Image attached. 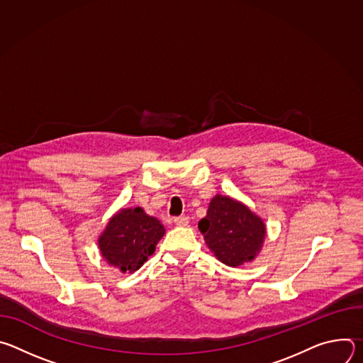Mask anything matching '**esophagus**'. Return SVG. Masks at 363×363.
<instances>
[{"instance_id": "34e87169", "label": "esophagus", "mask_w": 363, "mask_h": 363, "mask_svg": "<svg viewBox=\"0 0 363 363\" xmlns=\"http://www.w3.org/2000/svg\"><path fill=\"white\" fill-rule=\"evenodd\" d=\"M174 223H175V225H178V227H186V225L189 224V218H188L186 216L175 217V218H174Z\"/></svg>"}]
</instances>
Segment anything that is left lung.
I'll return each instance as SVG.
<instances>
[{"label":"left lung","instance_id":"8db88e82","mask_svg":"<svg viewBox=\"0 0 363 363\" xmlns=\"http://www.w3.org/2000/svg\"><path fill=\"white\" fill-rule=\"evenodd\" d=\"M208 248L230 267L251 262L260 252L266 225L248 206L227 195H216L206 217L198 223Z\"/></svg>","mask_w":363,"mask_h":363}]
</instances>
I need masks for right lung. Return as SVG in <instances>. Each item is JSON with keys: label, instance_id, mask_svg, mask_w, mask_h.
Wrapping results in <instances>:
<instances>
[{"label": "right lung", "instance_id": "obj_1", "mask_svg": "<svg viewBox=\"0 0 363 363\" xmlns=\"http://www.w3.org/2000/svg\"><path fill=\"white\" fill-rule=\"evenodd\" d=\"M160 220L147 216L140 206L123 208L115 214L99 237L101 257L122 273H133L153 254L164 237Z\"/></svg>", "mask_w": 363, "mask_h": 363}]
</instances>
